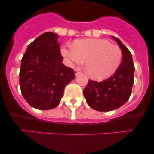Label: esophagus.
I'll return each mask as SVG.
<instances>
[{"label":"esophagus","instance_id":"esophagus-1","mask_svg":"<svg viewBox=\"0 0 154 154\" xmlns=\"http://www.w3.org/2000/svg\"><path fill=\"white\" fill-rule=\"evenodd\" d=\"M74 73H75V75H79L80 73V72H79V69H75L74 70Z\"/></svg>","mask_w":154,"mask_h":154}]
</instances>
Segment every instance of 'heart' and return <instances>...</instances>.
Here are the masks:
<instances>
[{"mask_svg": "<svg viewBox=\"0 0 154 154\" xmlns=\"http://www.w3.org/2000/svg\"><path fill=\"white\" fill-rule=\"evenodd\" d=\"M61 54L69 65L83 63L92 79L109 78L119 68L122 51L117 45L104 39L87 38L76 40L73 45L61 48Z\"/></svg>", "mask_w": 154, "mask_h": 154, "instance_id": "b5f03b06", "label": "heart"}]
</instances>
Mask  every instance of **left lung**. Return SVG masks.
I'll return each mask as SVG.
<instances>
[{"mask_svg": "<svg viewBox=\"0 0 154 154\" xmlns=\"http://www.w3.org/2000/svg\"><path fill=\"white\" fill-rule=\"evenodd\" d=\"M122 50V60L112 75L98 82L89 80L83 91L87 103L94 109L111 111L125 104L131 94L134 66L129 50L116 37H112Z\"/></svg>", "mask_w": 154, "mask_h": 154, "instance_id": "left-lung-1", "label": "left lung"}]
</instances>
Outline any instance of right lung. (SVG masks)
Instances as JSON below:
<instances>
[{"label": "right lung", "instance_id": "obj_1", "mask_svg": "<svg viewBox=\"0 0 154 154\" xmlns=\"http://www.w3.org/2000/svg\"><path fill=\"white\" fill-rule=\"evenodd\" d=\"M57 35L45 32L29 44L21 60L20 85L29 105L47 110L59 105L66 85L75 79L62 63Z\"/></svg>", "mask_w": 154, "mask_h": 154}]
</instances>
